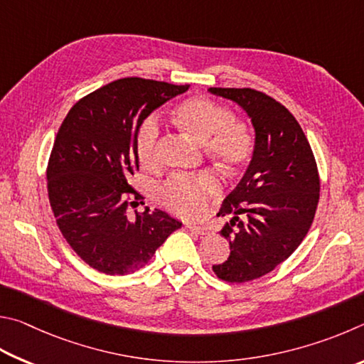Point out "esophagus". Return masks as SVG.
<instances>
[{"label":"esophagus","mask_w":364,"mask_h":364,"mask_svg":"<svg viewBox=\"0 0 364 364\" xmlns=\"http://www.w3.org/2000/svg\"><path fill=\"white\" fill-rule=\"evenodd\" d=\"M186 227H187V230L193 232L196 235H208V228H205V227H200V225H195V224H187Z\"/></svg>","instance_id":"1"}]
</instances>
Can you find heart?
I'll return each instance as SVG.
<instances>
[{"label": "heart", "instance_id": "heart-1", "mask_svg": "<svg viewBox=\"0 0 364 364\" xmlns=\"http://www.w3.org/2000/svg\"><path fill=\"white\" fill-rule=\"evenodd\" d=\"M174 119L181 129L190 134L227 172H237L251 161L256 150V137L245 121L233 119L227 107L208 97H190L174 110ZM158 121L150 117L142 121L136 132V155L146 171L158 168ZM220 187L213 172L198 176H172L159 187V200L172 213L198 218L205 213L208 200Z\"/></svg>", "mask_w": 364, "mask_h": 364}]
</instances>
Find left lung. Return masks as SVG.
<instances>
[{
  "instance_id": "obj_1",
  "label": "left lung",
  "mask_w": 364,
  "mask_h": 364,
  "mask_svg": "<svg viewBox=\"0 0 364 364\" xmlns=\"http://www.w3.org/2000/svg\"><path fill=\"white\" fill-rule=\"evenodd\" d=\"M251 118L256 150L243 178L218 215L233 218L220 230L230 245L220 279L246 283L270 273L302 243L320 200L316 161L301 124L284 105L251 87H209Z\"/></svg>"
}]
</instances>
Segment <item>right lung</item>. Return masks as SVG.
<instances>
[{"label": "right lung", "mask_w": 364, "mask_h": 364, "mask_svg": "<svg viewBox=\"0 0 364 364\" xmlns=\"http://www.w3.org/2000/svg\"><path fill=\"white\" fill-rule=\"evenodd\" d=\"M190 86L123 78L85 95L57 132L48 163V195L63 238L85 262L107 275L149 264L182 222L164 211L127 215L144 196L131 186L139 171L136 132L149 114Z\"/></svg>", "instance_id": "obj_1"}]
</instances>
